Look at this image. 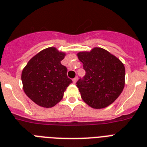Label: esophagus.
<instances>
[{
	"instance_id": "1",
	"label": "esophagus",
	"mask_w": 147,
	"mask_h": 147,
	"mask_svg": "<svg viewBox=\"0 0 147 147\" xmlns=\"http://www.w3.org/2000/svg\"><path fill=\"white\" fill-rule=\"evenodd\" d=\"M77 81H78V77H76L75 78H73V80H72V81H73L74 84H76V82H77Z\"/></svg>"
}]
</instances>
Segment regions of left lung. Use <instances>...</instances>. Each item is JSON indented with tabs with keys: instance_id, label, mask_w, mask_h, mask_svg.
<instances>
[{
	"instance_id": "1",
	"label": "left lung",
	"mask_w": 147,
	"mask_h": 147,
	"mask_svg": "<svg viewBox=\"0 0 147 147\" xmlns=\"http://www.w3.org/2000/svg\"><path fill=\"white\" fill-rule=\"evenodd\" d=\"M86 75L76 86L84 102L101 109L112 104L125 86V66L114 55L102 48L77 54Z\"/></svg>"
}]
</instances>
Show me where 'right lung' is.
Returning <instances> with one entry per match:
<instances>
[{
  "label": "right lung",
  "instance_id": "obj_1",
  "mask_svg": "<svg viewBox=\"0 0 147 147\" xmlns=\"http://www.w3.org/2000/svg\"><path fill=\"white\" fill-rule=\"evenodd\" d=\"M65 56L64 52L50 47L33 57L22 70L23 90L38 105L54 107L72 82L67 77L66 67L60 63Z\"/></svg>",
  "mask_w": 147,
  "mask_h": 147
}]
</instances>
